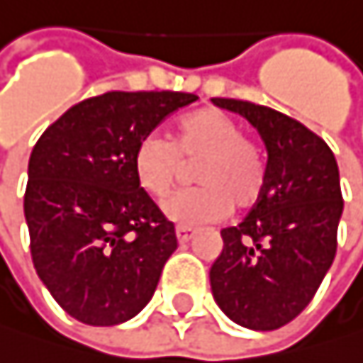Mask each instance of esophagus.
Here are the masks:
<instances>
[{"label":"esophagus","instance_id":"34e87169","mask_svg":"<svg viewBox=\"0 0 363 363\" xmlns=\"http://www.w3.org/2000/svg\"><path fill=\"white\" fill-rule=\"evenodd\" d=\"M194 233H196V230H194L191 226H178V228H176V237H178V242H183V244L191 240Z\"/></svg>","mask_w":363,"mask_h":363}]
</instances>
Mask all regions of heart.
<instances>
[{"instance_id": "b5f03b06", "label": "heart", "mask_w": 363, "mask_h": 363, "mask_svg": "<svg viewBox=\"0 0 363 363\" xmlns=\"http://www.w3.org/2000/svg\"><path fill=\"white\" fill-rule=\"evenodd\" d=\"M198 187L176 194L165 213L185 226L226 218L233 206L250 211L268 187V159L261 143L242 133L240 121L220 108H198L172 128V141L143 137L133 152L137 185L152 198L165 200L187 167Z\"/></svg>"}]
</instances>
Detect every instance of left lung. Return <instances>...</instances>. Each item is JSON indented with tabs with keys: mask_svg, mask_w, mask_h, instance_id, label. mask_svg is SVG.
<instances>
[{
	"mask_svg": "<svg viewBox=\"0 0 363 363\" xmlns=\"http://www.w3.org/2000/svg\"><path fill=\"white\" fill-rule=\"evenodd\" d=\"M211 102L244 115L268 147L266 194L222 230L211 289L233 323L274 331L311 303L335 259L344 208L337 163L325 139L294 117L228 97Z\"/></svg>",
	"mask_w": 363,
	"mask_h": 363,
	"instance_id": "1",
	"label": "left lung"
}]
</instances>
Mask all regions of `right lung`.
Instances as JSON below:
<instances>
[{
	"mask_svg": "<svg viewBox=\"0 0 363 363\" xmlns=\"http://www.w3.org/2000/svg\"><path fill=\"white\" fill-rule=\"evenodd\" d=\"M196 100L180 91H108L65 111L36 141L23 196L32 263L80 323H126L155 294L178 240L137 185L133 152Z\"/></svg>",
	"mask_w": 363,
	"mask_h": 363,
	"instance_id": "obj_1",
	"label": "right lung"
}]
</instances>
